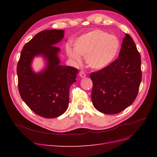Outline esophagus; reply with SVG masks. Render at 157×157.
<instances>
[{"mask_svg":"<svg viewBox=\"0 0 157 157\" xmlns=\"http://www.w3.org/2000/svg\"><path fill=\"white\" fill-rule=\"evenodd\" d=\"M79 76L80 77V78H84L86 77V74H85V73L83 72V71H80L79 73Z\"/></svg>","mask_w":157,"mask_h":157,"instance_id":"1","label":"esophagus"}]
</instances>
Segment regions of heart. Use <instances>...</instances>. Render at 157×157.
<instances>
[{
	"mask_svg": "<svg viewBox=\"0 0 157 157\" xmlns=\"http://www.w3.org/2000/svg\"><path fill=\"white\" fill-rule=\"evenodd\" d=\"M73 50L67 47V53L76 63L81 61L80 56L85 57L90 67L101 70L117 59L121 50V42L115 35L96 29L79 36L74 42Z\"/></svg>",
	"mask_w": 157,
	"mask_h": 157,
	"instance_id": "b5f03b06",
	"label": "heart"
}]
</instances>
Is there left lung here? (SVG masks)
Here are the masks:
<instances>
[{
    "label": "left lung",
    "mask_w": 157,
    "mask_h": 157,
    "mask_svg": "<svg viewBox=\"0 0 157 157\" xmlns=\"http://www.w3.org/2000/svg\"><path fill=\"white\" fill-rule=\"evenodd\" d=\"M141 75L140 54L132 38L126 34L118 58L107 67L90 75L94 107L108 115L124 110L136 98Z\"/></svg>",
    "instance_id": "8db88e82"
}]
</instances>
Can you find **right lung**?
<instances>
[{
    "label": "right lung",
    "mask_w": 157,
    "mask_h": 157,
    "mask_svg": "<svg viewBox=\"0 0 157 157\" xmlns=\"http://www.w3.org/2000/svg\"><path fill=\"white\" fill-rule=\"evenodd\" d=\"M63 30L42 31L26 43L17 66L18 89L21 99L40 117L52 118L68 107L69 88L76 82L77 69L61 65L60 48L55 46L63 39ZM42 56L45 68L35 73L31 67L35 56Z\"/></svg>",
    "instance_id": "1"
}]
</instances>
